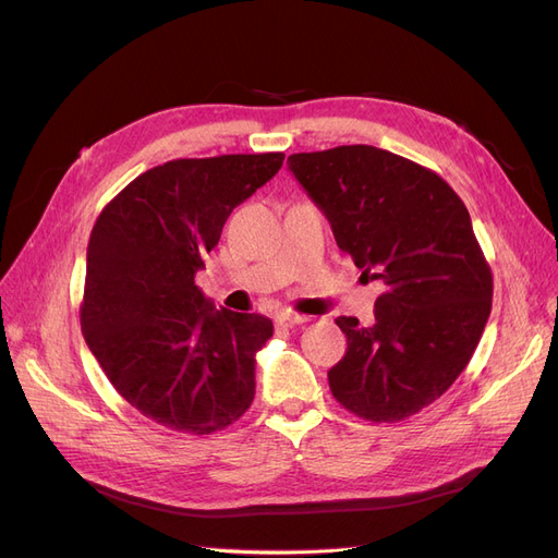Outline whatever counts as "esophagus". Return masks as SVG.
Returning a JSON list of instances; mask_svg holds the SVG:
<instances>
[{"label":"esophagus","instance_id":"1","mask_svg":"<svg viewBox=\"0 0 558 558\" xmlns=\"http://www.w3.org/2000/svg\"><path fill=\"white\" fill-rule=\"evenodd\" d=\"M277 324H279L281 328H293V326L307 324V316L293 314V312H279V314H277Z\"/></svg>","mask_w":558,"mask_h":558}]
</instances>
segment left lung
<instances>
[{
	"label": "left lung",
	"mask_w": 558,
	"mask_h": 558,
	"mask_svg": "<svg viewBox=\"0 0 558 558\" xmlns=\"http://www.w3.org/2000/svg\"><path fill=\"white\" fill-rule=\"evenodd\" d=\"M289 170L337 246L386 286L369 328L335 318L347 335L328 369L335 400L375 424L421 412L463 373L492 314V267L463 199L426 167L365 144L293 154Z\"/></svg>",
	"instance_id": "1"
}]
</instances>
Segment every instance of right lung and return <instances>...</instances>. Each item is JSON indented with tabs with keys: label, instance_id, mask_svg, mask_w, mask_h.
<instances>
[{
	"label": "right lung",
	"instance_id": "1",
	"mask_svg": "<svg viewBox=\"0 0 558 558\" xmlns=\"http://www.w3.org/2000/svg\"><path fill=\"white\" fill-rule=\"evenodd\" d=\"M281 162L283 154L170 160L130 181L97 216L81 330L116 391L165 428L211 435L256 396V351L272 320L216 310L195 272L232 209Z\"/></svg>",
	"mask_w": 558,
	"mask_h": 558
}]
</instances>
